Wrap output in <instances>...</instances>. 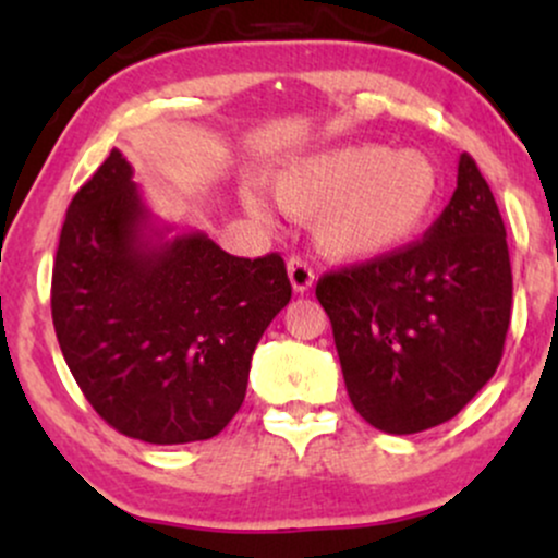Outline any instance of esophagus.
<instances>
[{
	"label": "esophagus",
	"mask_w": 558,
	"mask_h": 558,
	"mask_svg": "<svg viewBox=\"0 0 558 558\" xmlns=\"http://www.w3.org/2000/svg\"><path fill=\"white\" fill-rule=\"evenodd\" d=\"M286 267H288V278H291V286L296 293H306L312 286H315V270H312L304 259L291 257Z\"/></svg>",
	"instance_id": "esophagus-1"
}]
</instances>
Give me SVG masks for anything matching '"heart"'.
Listing matches in <instances>:
<instances>
[{"label": "heart", "mask_w": 558, "mask_h": 558, "mask_svg": "<svg viewBox=\"0 0 558 558\" xmlns=\"http://www.w3.org/2000/svg\"><path fill=\"white\" fill-rule=\"evenodd\" d=\"M275 202L293 217H310L317 248L332 259H375L417 239L438 207L440 175L417 149L383 144L325 149L283 165L270 175ZM241 202L257 220L270 207L257 191Z\"/></svg>", "instance_id": "obj_1"}]
</instances>
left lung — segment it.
I'll use <instances>...</instances> for the list:
<instances>
[{
	"label": "left lung",
	"instance_id": "left-lung-1",
	"mask_svg": "<svg viewBox=\"0 0 558 558\" xmlns=\"http://www.w3.org/2000/svg\"><path fill=\"white\" fill-rule=\"evenodd\" d=\"M345 390L369 425L409 435L457 417L496 373L511 317L506 228L475 159L422 241L319 278Z\"/></svg>",
	"mask_w": 558,
	"mask_h": 558
}]
</instances>
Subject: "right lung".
Wrapping results in <instances>:
<instances>
[{
    "label": "right lung",
    "instance_id": "1",
    "mask_svg": "<svg viewBox=\"0 0 558 558\" xmlns=\"http://www.w3.org/2000/svg\"><path fill=\"white\" fill-rule=\"evenodd\" d=\"M118 149L81 185L52 270L57 341L101 420L172 446L235 417L262 332L291 301L280 254L243 259L204 233L165 239Z\"/></svg>",
    "mask_w": 558,
    "mask_h": 558
}]
</instances>
